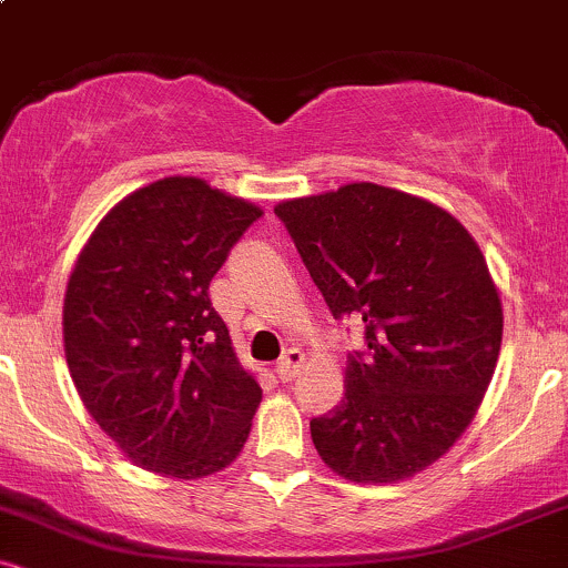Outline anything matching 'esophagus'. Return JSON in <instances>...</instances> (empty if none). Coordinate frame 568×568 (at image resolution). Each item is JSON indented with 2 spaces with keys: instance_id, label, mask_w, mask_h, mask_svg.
I'll return each instance as SVG.
<instances>
[{
  "instance_id": "34e87169",
  "label": "esophagus",
  "mask_w": 568,
  "mask_h": 568,
  "mask_svg": "<svg viewBox=\"0 0 568 568\" xmlns=\"http://www.w3.org/2000/svg\"><path fill=\"white\" fill-rule=\"evenodd\" d=\"M304 366V352L302 349H288L283 355V361L277 363V376L283 382H291L298 374V368Z\"/></svg>"
}]
</instances>
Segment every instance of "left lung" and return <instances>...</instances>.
<instances>
[{
  "label": "left lung",
  "mask_w": 568,
  "mask_h": 568,
  "mask_svg": "<svg viewBox=\"0 0 568 568\" xmlns=\"http://www.w3.org/2000/svg\"><path fill=\"white\" fill-rule=\"evenodd\" d=\"M336 321H363L347 393L310 422L331 470L357 484L410 478L470 425L501 344V304L480 247L433 202L349 184L280 202Z\"/></svg>",
  "instance_id": "obj_1"
}]
</instances>
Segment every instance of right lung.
Returning a JSON list of instances; mask_svg holds the SVG:
<instances>
[{"mask_svg": "<svg viewBox=\"0 0 568 568\" xmlns=\"http://www.w3.org/2000/svg\"><path fill=\"white\" fill-rule=\"evenodd\" d=\"M256 219L251 202L173 175L112 207L77 258L63 298L71 379L98 427L146 470L213 475L251 433L262 387L234 357L207 288Z\"/></svg>", "mask_w": 568, "mask_h": 568, "instance_id": "obj_1", "label": "right lung"}]
</instances>
